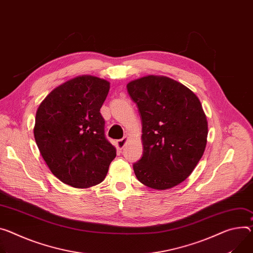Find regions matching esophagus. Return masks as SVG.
Returning a JSON list of instances; mask_svg holds the SVG:
<instances>
[{
	"instance_id": "esophagus-1",
	"label": "esophagus",
	"mask_w": 253,
	"mask_h": 253,
	"mask_svg": "<svg viewBox=\"0 0 253 253\" xmlns=\"http://www.w3.org/2000/svg\"><path fill=\"white\" fill-rule=\"evenodd\" d=\"M127 140H128V137H127V136L123 137L122 139H119V140L117 141V146H118V148L123 149L124 146H125V144H126V142H127Z\"/></svg>"
}]
</instances>
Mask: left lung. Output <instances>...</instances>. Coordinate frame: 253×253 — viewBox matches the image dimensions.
<instances>
[{
  "label": "left lung",
  "mask_w": 253,
  "mask_h": 253,
  "mask_svg": "<svg viewBox=\"0 0 253 253\" xmlns=\"http://www.w3.org/2000/svg\"><path fill=\"white\" fill-rule=\"evenodd\" d=\"M127 90L142 122L143 155L133 165L143 185L167 190L185 180L207 144L208 122L193 91L167 77L130 82Z\"/></svg>",
  "instance_id": "8db88e82"
}]
</instances>
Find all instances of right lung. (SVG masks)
I'll return each mask as SVG.
<instances>
[{
  "label": "right lung",
  "mask_w": 253,
  "mask_h": 253,
  "mask_svg": "<svg viewBox=\"0 0 253 253\" xmlns=\"http://www.w3.org/2000/svg\"><path fill=\"white\" fill-rule=\"evenodd\" d=\"M109 89L105 80L78 77L54 88L37 109L36 144L51 172L68 186L98 185L116 156L100 113Z\"/></svg>",
  "instance_id": "obj_1"
}]
</instances>
